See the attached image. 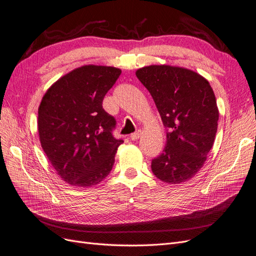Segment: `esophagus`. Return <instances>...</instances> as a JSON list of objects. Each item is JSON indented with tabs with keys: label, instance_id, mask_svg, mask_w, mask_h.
<instances>
[{
	"label": "esophagus",
	"instance_id": "1",
	"mask_svg": "<svg viewBox=\"0 0 256 256\" xmlns=\"http://www.w3.org/2000/svg\"><path fill=\"white\" fill-rule=\"evenodd\" d=\"M140 130H137V132H135V133H133L132 135H130V140H140Z\"/></svg>",
	"mask_w": 256,
	"mask_h": 256
}]
</instances>
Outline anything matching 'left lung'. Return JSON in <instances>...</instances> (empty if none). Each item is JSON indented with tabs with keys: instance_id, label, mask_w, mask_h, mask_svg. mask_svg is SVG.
I'll return each instance as SVG.
<instances>
[{
	"instance_id": "1",
	"label": "left lung",
	"mask_w": 256,
	"mask_h": 256,
	"mask_svg": "<svg viewBox=\"0 0 256 256\" xmlns=\"http://www.w3.org/2000/svg\"><path fill=\"white\" fill-rule=\"evenodd\" d=\"M167 128L162 154L152 160L156 177L177 184L194 177L214 142L218 109L214 92L198 72L172 65H149L136 70Z\"/></svg>"
}]
</instances>
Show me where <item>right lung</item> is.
I'll use <instances>...</instances> for the list:
<instances>
[{"mask_svg":"<svg viewBox=\"0 0 256 256\" xmlns=\"http://www.w3.org/2000/svg\"><path fill=\"white\" fill-rule=\"evenodd\" d=\"M121 70L84 65L51 86L38 107L44 152L56 174L75 186H92L110 172L123 142L112 136L116 120L102 104Z\"/></svg>","mask_w":256,"mask_h":256,"instance_id":"add662e5","label":"right lung"}]
</instances>
